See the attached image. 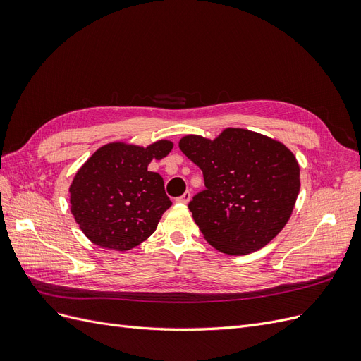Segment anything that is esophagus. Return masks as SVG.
<instances>
[{"label":"esophagus","instance_id":"obj_1","mask_svg":"<svg viewBox=\"0 0 361 361\" xmlns=\"http://www.w3.org/2000/svg\"><path fill=\"white\" fill-rule=\"evenodd\" d=\"M190 199H191V192L187 191V192H183V194L180 195V197H178L176 202L180 203V204H187V203L190 202Z\"/></svg>","mask_w":361,"mask_h":361}]
</instances>
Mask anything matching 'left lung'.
I'll return each instance as SVG.
<instances>
[{
	"instance_id": "obj_1",
	"label": "left lung",
	"mask_w": 361,
	"mask_h": 361,
	"mask_svg": "<svg viewBox=\"0 0 361 361\" xmlns=\"http://www.w3.org/2000/svg\"><path fill=\"white\" fill-rule=\"evenodd\" d=\"M179 147L203 171L204 190L188 207L212 247L247 255L286 226L300 192V166L285 145L228 128L212 141L187 135Z\"/></svg>"
}]
</instances>
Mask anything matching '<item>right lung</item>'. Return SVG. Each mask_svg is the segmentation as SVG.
Segmentation results:
<instances>
[{"label": "right lung", "instance_id": "obj_1", "mask_svg": "<svg viewBox=\"0 0 361 361\" xmlns=\"http://www.w3.org/2000/svg\"><path fill=\"white\" fill-rule=\"evenodd\" d=\"M171 149L167 140L147 147L110 143L87 159L69 188L71 211L93 244L126 251L157 231L171 202L161 174L147 166Z\"/></svg>", "mask_w": 361, "mask_h": 361}]
</instances>
